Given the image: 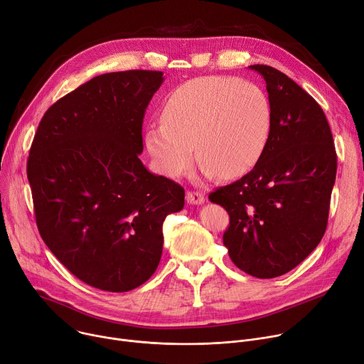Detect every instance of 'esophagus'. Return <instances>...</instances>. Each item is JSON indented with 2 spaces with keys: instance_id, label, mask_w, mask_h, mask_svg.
Here are the masks:
<instances>
[{
  "instance_id": "1",
  "label": "esophagus",
  "mask_w": 364,
  "mask_h": 364,
  "mask_svg": "<svg viewBox=\"0 0 364 364\" xmlns=\"http://www.w3.org/2000/svg\"><path fill=\"white\" fill-rule=\"evenodd\" d=\"M186 200L188 205H202L205 202V196L200 191H187Z\"/></svg>"
}]
</instances>
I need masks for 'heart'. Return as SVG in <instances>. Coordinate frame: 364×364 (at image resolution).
<instances>
[{
	"label": "heart",
	"mask_w": 364,
	"mask_h": 364,
	"mask_svg": "<svg viewBox=\"0 0 364 364\" xmlns=\"http://www.w3.org/2000/svg\"><path fill=\"white\" fill-rule=\"evenodd\" d=\"M162 123L145 130L156 170L183 176L196 155L206 177L248 173L261 158L272 130V106L258 85L223 77H202L178 85L162 105Z\"/></svg>",
	"instance_id": "1"
}]
</instances>
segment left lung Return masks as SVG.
<instances>
[{
  "mask_svg": "<svg viewBox=\"0 0 364 364\" xmlns=\"http://www.w3.org/2000/svg\"><path fill=\"white\" fill-rule=\"evenodd\" d=\"M250 68L266 81L269 142L248 174L212 191L209 200L229 215L223 245L235 266L273 279L299 266L322 240L337 154L323 110L302 87L269 65Z\"/></svg>",
  "mask_w": 364,
  "mask_h": 364,
  "instance_id": "left-lung-1",
  "label": "left lung"
}]
</instances>
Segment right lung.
Returning a JSON list of instances; mask_svg holds the SVG:
<instances>
[{"instance_id": "obj_1", "label": "right lung", "mask_w": 364, "mask_h": 364, "mask_svg": "<svg viewBox=\"0 0 364 364\" xmlns=\"http://www.w3.org/2000/svg\"><path fill=\"white\" fill-rule=\"evenodd\" d=\"M162 81L145 70L94 77L48 109L30 148L39 234L95 289L145 283L161 259L165 218L184 206V188L139 159L145 110Z\"/></svg>"}]
</instances>
